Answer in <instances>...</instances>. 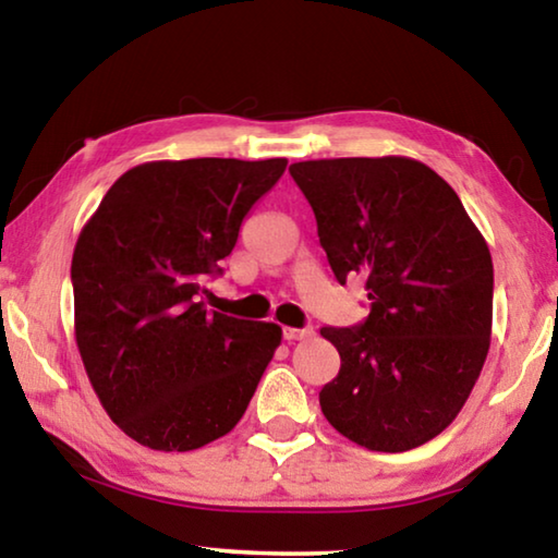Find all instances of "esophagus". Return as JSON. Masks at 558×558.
<instances>
[{"label": "esophagus", "instance_id": "esophagus-1", "mask_svg": "<svg viewBox=\"0 0 558 558\" xmlns=\"http://www.w3.org/2000/svg\"><path fill=\"white\" fill-rule=\"evenodd\" d=\"M282 337L288 339V342H295V339H307L313 337V327H286L282 329Z\"/></svg>", "mask_w": 558, "mask_h": 558}]
</instances>
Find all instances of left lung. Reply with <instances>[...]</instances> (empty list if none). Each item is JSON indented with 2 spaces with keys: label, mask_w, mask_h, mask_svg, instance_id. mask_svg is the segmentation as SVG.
<instances>
[{
  "label": "left lung",
  "mask_w": 558,
  "mask_h": 558,
  "mask_svg": "<svg viewBox=\"0 0 558 558\" xmlns=\"http://www.w3.org/2000/svg\"><path fill=\"white\" fill-rule=\"evenodd\" d=\"M335 278L366 280L369 317L323 327L342 366L319 391L325 418L379 452L446 430L493 335V258L446 179L409 157L290 165Z\"/></svg>",
  "instance_id": "left-lung-1"
}]
</instances>
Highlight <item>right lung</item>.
<instances>
[{"label": "right lung", "instance_id": "add662e5", "mask_svg": "<svg viewBox=\"0 0 558 558\" xmlns=\"http://www.w3.org/2000/svg\"><path fill=\"white\" fill-rule=\"evenodd\" d=\"M288 159H182L128 169L73 251L75 344L102 409L140 446L196 450L229 433L282 329L206 310L251 206Z\"/></svg>", "mask_w": 558, "mask_h": 558}]
</instances>
